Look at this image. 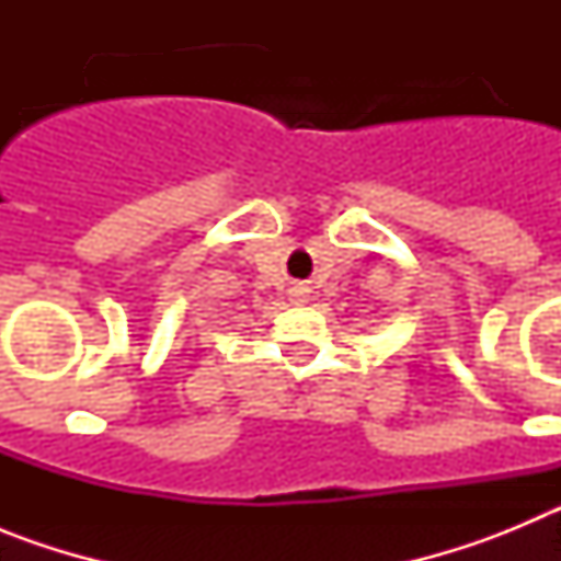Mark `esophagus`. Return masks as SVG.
I'll list each match as a JSON object with an SVG mask.
<instances>
[{
    "instance_id": "34e87169",
    "label": "esophagus",
    "mask_w": 561,
    "mask_h": 561,
    "mask_svg": "<svg viewBox=\"0 0 561 561\" xmlns=\"http://www.w3.org/2000/svg\"><path fill=\"white\" fill-rule=\"evenodd\" d=\"M306 289H300V286H297V289H291V300H295V304H306Z\"/></svg>"
}]
</instances>
